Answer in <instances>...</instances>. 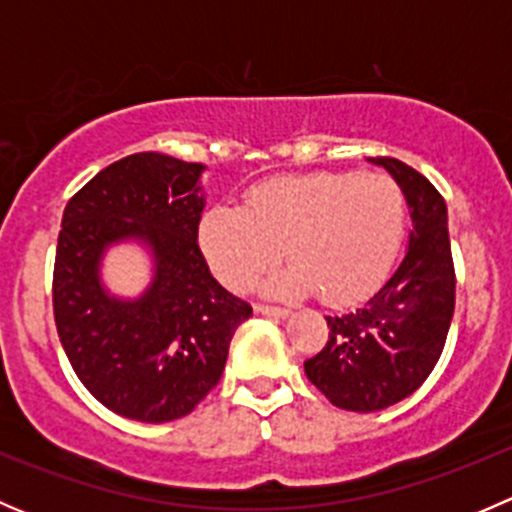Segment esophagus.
I'll use <instances>...</instances> for the list:
<instances>
[{"instance_id": "1", "label": "esophagus", "mask_w": 512, "mask_h": 512, "mask_svg": "<svg viewBox=\"0 0 512 512\" xmlns=\"http://www.w3.org/2000/svg\"><path fill=\"white\" fill-rule=\"evenodd\" d=\"M255 312L262 314V317H275V319H287L289 317V309L267 307V304H255Z\"/></svg>"}]
</instances>
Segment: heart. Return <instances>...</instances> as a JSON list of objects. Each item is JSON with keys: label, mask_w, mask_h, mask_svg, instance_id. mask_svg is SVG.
<instances>
[{"label": "heart", "mask_w": 512, "mask_h": 512, "mask_svg": "<svg viewBox=\"0 0 512 512\" xmlns=\"http://www.w3.org/2000/svg\"><path fill=\"white\" fill-rule=\"evenodd\" d=\"M406 198L384 173L277 175L247 193L245 208L213 205L198 240L220 282L240 289L277 257L289 265L262 282L270 297L319 292L329 304L354 302L384 280L404 240Z\"/></svg>", "instance_id": "heart-1"}]
</instances>
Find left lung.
<instances>
[{"instance_id": "obj_1", "label": "left lung", "mask_w": 512, "mask_h": 512, "mask_svg": "<svg viewBox=\"0 0 512 512\" xmlns=\"http://www.w3.org/2000/svg\"><path fill=\"white\" fill-rule=\"evenodd\" d=\"M404 190L411 210L409 247L364 304L327 317L329 342L304 361L307 379L334 406L359 414L411 396L436 366L456 307L448 210L431 180L396 158H369Z\"/></svg>"}]
</instances>
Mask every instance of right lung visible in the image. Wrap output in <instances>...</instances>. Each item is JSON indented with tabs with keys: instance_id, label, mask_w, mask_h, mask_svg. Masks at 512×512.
Here are the masks:
<instances>
[{
	"instance_id": "right-lung-1",
	"label": "right lung",
	"mask_w": 512,
	"mask_h": 512,
	"mask_svg": "<svg viewBox=\"0 0 512 512\" xmlns=\"http://www.w3.org/2000/svg\"><path fill=\"white\" fill-rule=\"evenodd\" d=\"M205 165L133 153L96 173L61 218L54 319L81 384L113 414L143 423L188 416L220 381L252 307L210 275L198 247ZM136 241L154 275L138 298L102 285V257Z\"/></svg>"
}]
</instances>
